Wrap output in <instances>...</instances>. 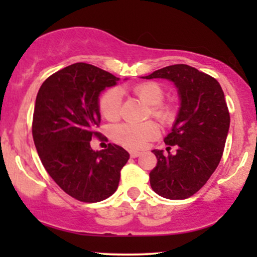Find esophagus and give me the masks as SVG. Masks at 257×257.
<instances>
[{
	"label": "esophagus",
	"instance_id": "34e87169",
	"mask_svg": "<svg viewBox=\"0 0 257 257\" xmlns=\"http://www.w3.org/2000/svg\"><path fill=\"white\" fill-rule=\"evenodd\" d=\"M129 153H131L132 158H137V157H139V156H140V152L137 151V150H131Z\"/></svg>",
	"mask_w": 257,
	"mask_h": 257
}]
</instances>
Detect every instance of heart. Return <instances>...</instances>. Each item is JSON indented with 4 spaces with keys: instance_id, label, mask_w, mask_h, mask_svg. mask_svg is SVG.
<instances>
[{
    "instance_id": "heart-1",
    "label": "heart",
    "mask_w": 257,
    "mask_h": 257,
    "mask_svg": "<svg viewBox=\"0 0 257 257\" xmlns=\"http://www.w3.org/2000/svg\"><path fill=\"white\" fill-rule=\"evenodd\" d=\"M133 94L150 106V113L161 122L167 123L172 119L173 112L169 106L163 104L164 90L156 82H143L132 88ZM122 93L118 88H110L100 96L99 111L107 120H116L120 116ZM158 135V126L155 122L144 123H122L111 129V137L116 143L131 149H141L147 141Z\"/></svg>"
}]
</instances>
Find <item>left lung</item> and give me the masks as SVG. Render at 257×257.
Wrapping results in <instances>:
<instances>
[{"label": "left lung", "mask_w": 257, "mask_h": 257, "mask_svg": "<svg viewBox=\"0 0 257 257\" xmlns=\"http://www.w3.org/2000/svg\"><path fill=\"white\" fill-rule=\"evenodd\" d=\"M146 79L174 82L181 106L172 132L164 139L168 153L153 150L157 166L150 173L152 190L168 199H186L213 175L229 129V112L219 82L185 64L159 69ZM174 146L176 152L170 153Z\"/></svg>", "instance_id": "8db88e82"}]
</instances>
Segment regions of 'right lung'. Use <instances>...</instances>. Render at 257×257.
I'll list each match as a JSON object with an SVG mask.
<instances>
[{
  "instance_id": "add662e5",
  "label": "right lung",
  "mask_w": 257,
  "mask_h": 257,
  "mask_svg": "<svg viewBox=\"0 0 257 257\" xmlns=\"http://www.w3.org/2000/svg\"><path fill=\"white\" fill-rule=\"evenodd\" d=\"M119 78L94 65L76 63L53 73L36 96L32 137L44 169L65 193L85 203L116 192L129 159L123 147L108 144L93 151L100 124L99 95Z\"/></svg>"
}]
</instances>
